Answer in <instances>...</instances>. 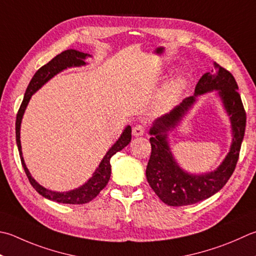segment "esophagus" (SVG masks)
Here are the masks:
<instances>
[{
    "label": "esophagus",
    "instance_id": "1",
    "mask_svg": "<svg viewBox=\"0 0 256 256\" xmlns=\"http://www.w3.org/2000/svg\"><path fill=\"white\" fill-rule=\"evenodd\" d=\"M144 132H145V128L143 126V125H140V124L136 125V126H134L133 131H132L134 136H142Z\"/></svg>",
    "mask_w": 256,
    "mask_h": 256
}]
</instances>
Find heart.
<instances>
[{
	"instance_id": "1",
	"label": "heart",
	"mask_w": 256,
	"mask_h": 256,
	"mask_svg": "<svg viewBox=\"0 0 256 256\" xmlns=\"http://www.w3.org/2000/svg\"><path fill=\"white\" fill-rule=\"evenodd\" d=\"M185 85H186V81L183 76H176L165 85L161 94V98H160L162 106L166 108L174 103L175 100L184 91Z\"/></svg>"
}]
</instances>
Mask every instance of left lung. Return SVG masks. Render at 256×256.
Returning <instances> with one entry per match:
<instances>
[{
  "label": "left lung",
  "instance_id": "left-lung-1",
  "mask_svg": "<svg viewBox=\"0 0 256 256\" xmlns=\"http://www.w3.org/2000/svg\"><path fill=\"white\" fill-rule=\"evenodd\" d=\"M214 68L215 71L212 70L211 73H205L200 78L194 95L184 98L171 112L158 118L150 130L152 152L146 166V178L155 194L170 206L191 205L212 196L226 184L236 166L246 113L233 75L215 62ZM214 89L218 91L232 121V148L222 164L214 172L204 174H188L179 168L172 158L167 142V132L176 126L196 100V96Z\"/></svg>",
  "mask_w": 256,
  "mask_h": 256
}]
</instances>
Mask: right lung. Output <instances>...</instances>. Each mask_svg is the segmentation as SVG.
Returning a JSON list of instances; mask_svg holds the SVG:
<instances>
[{"mask_svg":"<svg viewBox=\"0 0 256 256\" xmlns=\"http://www.w3.org/2000/svg\"><path fill=\"white\" fill-rule=\"evenodd\" d=\"M88 56H91L90 54L83 53L76 51V50H66V51L62 52L52 58L51 61L46 63L41 68H38L36 73L34 74L31 82H30L28 86L25 91L24 98L22 101L21 106L18 108V112L16 115V122H15V133H16V144L20 153V158H21L22 166L25 171V174L28 178L30 183L35 188V191L40 193L45 198L51 200V201L58 202V203H65V204H85L92 201L94 198H96L98 193L106 186L108 183V180L111 178V158L113 155L121 151L126 145L131 142L132 138V128L131 126H126L121 134V136L118 140L113 146L108 150L106 155L103 158V160L100 163L96 171L93 173V176L88 180V181L83 184L82 186L78 188L72 190L68 192H54L50 191V190L43 188L42 185H40L35 180L32 178L31 173L28 172L26 165L24 163V160L22 156V148H21V140H20V128H21V122L23 114L26 108L30 98L32 95L38 91V88H41L43 85L46 83L48 80H51L54 75H56L63 70L72 66H81V65H85L84 60Z\"/></svg>","mask_w":256,"mask_h":256,"instance_id":"right-lung-1","label":"right lung"}]
</instances>
